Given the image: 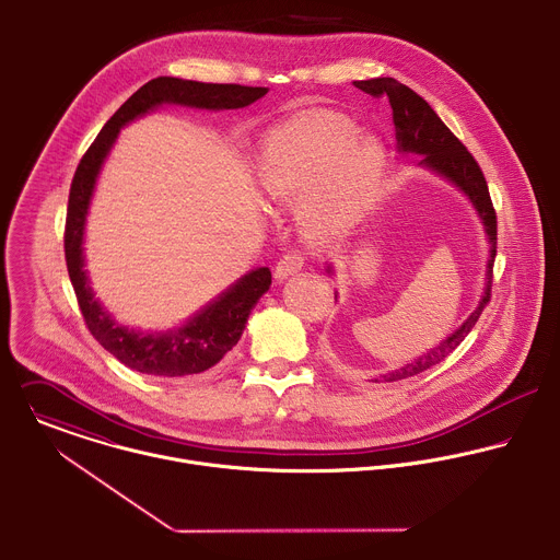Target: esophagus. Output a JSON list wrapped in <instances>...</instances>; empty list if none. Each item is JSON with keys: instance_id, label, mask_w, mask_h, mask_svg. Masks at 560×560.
<instances>
[{"instance_id": "esophagus-1", "label": "esophagus", "mask_w": 560, "mask_h": 560, "mask_svg": "<svg viewBox=\"0 0 560 560\" xmlns=\"http://www.w3.org/2000/svg\"><path fill=\"white\" fill-rule=\"evenodd\" d=\"M305 264V255L301 250H288L275 266V277L277 279H288L290 275L299 272Z\"/></svg>"}]
</instances>
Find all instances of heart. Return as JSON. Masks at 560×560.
<instances>
[{"mask_svg": "<svg viewBox=\"0 0 560 560\" xmlns=\"http://www.w3.org/2000/svg\"><path fill=\"white\" fill-rule=\"evenodd\" d=\"M386 152L375 137L338 113L296 115L270 130L257 159L259 189L279 202L305 196V231L329 240L345 231L384 170Z\"/></svg>", "mask_w": 560, "mask_h": 560, "instance_id": "heart-1", "label": "heart"}]
</instances>
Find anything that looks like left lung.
<instances>
[{
    "instance_id": "left-lung-1",
    "label": "left lung",
    "mask_w": 560,
    "mask_h": 560,
    "mask_svg": "<svg viewBox=\"0 0 560 560\" xmlns=\"http://www.w3.org/2000/svg\"><path fill=\"white\" fill-rule=\"evenodd\" d=\"M353 84L373 97H388L393 108V124H395V137H397L399 150L423 154V161H421L423 165L436 170L439 174L456 183L476 205L491 240V259L487 266L489 268L487 290L480 305L471 312V316L463 323V327H458L445 342H441L425 358L404 366L401 371L384 375V382H397V380H406L417 373H423L430 366H436L452 351H456V347L469 336V331L476 327L478 318L482 316L485 307L489 305L491 288H493V264L498 255V213H495L482 167L478 165L474 154L465 148V143L443 124V119L417 91H412L410 86L401 84L395 78L355 80Z\"/></svg>"
}]
</instances>
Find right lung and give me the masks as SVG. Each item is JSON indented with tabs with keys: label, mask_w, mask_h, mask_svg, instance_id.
<instances>
[{
	"label": "right lung",
	"mask_w": 560,
	"mask_h": 560,
	"mask_svg": "<svg viewBox=\"0 0 560 560\" xmlns=\"http://www.w3.org/2000/svg\"><path fill=\"white\" fill-rule=\"evenodd\" d=\"M268 93L266 86L213 84L159 75L137 89L104 124L95 141L82 154L67 202L65 220V261L67 272L91 336L121 364L137 373L176 380L205 373L215 366L242 338L248 314L259 296L270 288L272 275L268 268H257L237 281L229 292L218 296L209 307L194 316L185 327L170 334H139L117 325L102 305L93 299L82 270V231L84 218L95 185V176L108 154L119 128L150 108L174 102L196 108H242Z\"/></svg>",
	"instance_id": "right-lung-1"
}]
</instances>
